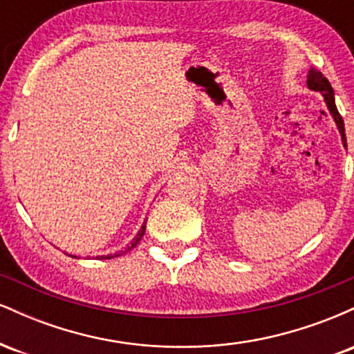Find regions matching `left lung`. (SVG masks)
<instances>
[{
  "mask_svg": "<svg viewBox=\"0 0 354 354\" xmlns=\"http://www.w3.org/2000/svg\"><path fill=\"white\" fill-rule=\"evenodd\" d=\"M306 83H308V88H310V89H315V91L323 93L324 101H326V104H328V109H330V113H331L333 120H335V123L338 124V129H339V133H341V140H343L344 148H346V135H344V123H343V118H341V115L338 113V108H336V104H335V91H333L330 81L324 78V76L321 75L319 71L311 70L310 75H308Z\"/></svg>",
  "mask_w": 354,
  "mask_h": 354,
  "instance_id": "8db88e82",
  "label": "left lung"
}]
</instances>
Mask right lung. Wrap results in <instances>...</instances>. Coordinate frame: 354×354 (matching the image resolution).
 I'll list each match as a JSON object with an SVG mask.
<instances>
[{
  "label": "right lung",
  "mask_w": 354,
  "mask_h": 354,
  "mask_svg": "<svg viewBox=\"0 0 354 354\" xmlns=\"http://www.w3.org/2000/svg\"><path fill=\"white\" fill-rule=\"evenodd\" d=\"M145 230H146V223H145V225H143V226H141L140 233H138V234H136V238H135V239H133L131 246H128V250H126V251H129V250H131V248H135V246L138 245V243H140V239H141V238H143V234H145ZM121 254H123V251H118V253H115V254H108V256H100V258H106V259H109V258H115V256H121ZM75 258H76V256H75Z\"/></svg>",
  "instance_id": "right-lung-1"
}]
</instances>
